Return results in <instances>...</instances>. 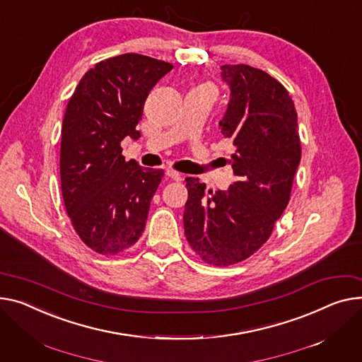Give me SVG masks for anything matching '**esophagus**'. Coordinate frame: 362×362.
<instances>
[{"label": "esophagus", "instance_id": "esophagus-1", "mask_svg": "<svg viewBox=\"0 0 362 362\" xmlns=\"http://www.w3.org/2000/svg\"><path fill=\"white\" fill-rule=\"evenodd\" d=\"M165 175H167L168 177H170L172 180H176V182H180V180H182V175L177 173V172H175V170H167Z\"/></svg>", "mask_w": 362, "mask_h": 362}]
</instances>
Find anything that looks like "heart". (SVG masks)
Segmentation results:
<instances>
[{"instance_id": "obj_1", "label": "heart", "mask_w": 362, "mask_h": 362, "mask_svg": "<svg viewBox=\"0 0 362 362\" xmlns=\"http://www.w3.org/2000/svg\"><path fill=\"white\" fill-rule=\"evenodd\" d=\"M199 88H205V90H209V91H211V87H208V86H202V87H199Z\"/></svg>"}]
</instances>
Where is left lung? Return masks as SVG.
I'll use <instances>...</instances> for the list:
<instances>
[{"instance_id": "1", "label": "left lung", "mask_w": 362, "mask_h": 362, "mask_svg": "<svg viewBox=\"0 0 362 362\" xmlns=\"http://www.w3.org/2000/svg\"><path fill=\"white\" fill-rule=\"evenodd\" d=\"M230 102L221 134L233 139L237 180L227 190L186 177L185 235L192 250L214 267L250 257L271 237L290 202L301 160L297 112L286 88L250 65H223Z\"/></svg>"}]
</instances>
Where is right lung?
<instances>
[{
  "label": "right lung",
  "mask_w": 362,
  "mask_h": 362,
  "mask_svg": "<svg viewBox=\"0 0 362 362\" xmlns=\"http://www.w3.org/2000/svg\"><path fill=\"white\" fill-rule=\"evenodd\" d=\"M173 65L139 54L90 68L66 105L61 131V189L66 214L95 253L117 255L146 228L161 168L125 161L120 142L139 138L136 125L151 88Z\"/></svg>",
  "instance_id": "add662e5"
}]
</instances>
